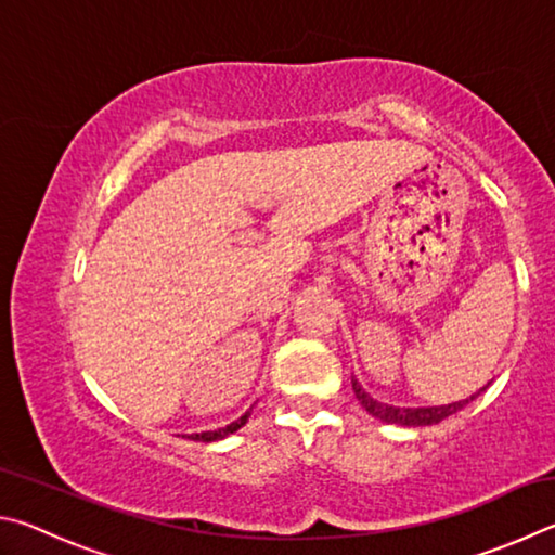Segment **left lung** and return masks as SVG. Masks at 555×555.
Segmentation results:
<instances>
[{
	"label": "left lung",
	"mask_w": 555,
	"mask_h": 555,
	"mask_svg": "<svg viewBox=\"0 0 555 555\" xmlns=\"http://www.w3.org/2000/svg\"><path fill=\"white\" fill-rule=\"evenodd\" d=\"M353 392L358 397V402L363 404V410L367 414H373L375 420H380L385 424H400V426H431V424H439L443 420H449L451 414L461 412L465 404L470 400H475L480 392H475L470 400H459V402H451V404H441V406H392V404H385V402H377L373 400L371 395H367L361 383L353 377Z\"/></svg>",
	"instance_id": "8db88e82"
}]
</instances>
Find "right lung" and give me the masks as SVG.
Segmentation results:
<instances>
[{"label": "right lung", "instance_id": "obj_1", "mask_svg": "<svg viewBox=\"0 0 555 555\" xmlns=\"http://www.w3.org/2000/svg\"><path fill=\"white\" fill-rule=\"evenodd\" d=\"M248 416H250V412H246L241 416V420H236V422H231L229 426H223V429H217V431H202V434H190V439L192 441H204V443H209V441H219V439H227L229 434H233V431H238L243 424L248 422Z\"/></svg>", "mask_w": 555, "mask_h": 555}]
</instances>
